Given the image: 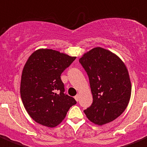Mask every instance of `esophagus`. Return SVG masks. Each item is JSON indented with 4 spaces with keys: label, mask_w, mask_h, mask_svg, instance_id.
Wrapping results in <instances>:
<instances>
[{
    "label": "esophagus",
    "mask_w": 147,
    "mask_h": 147,
    "mask_svg": "<svg viewBox=\"0 0 147 147\" xmlns=\"http://www.w3.org/2000/svg\"><path fill=\"white\" fill-rule=\"evenodd\" d=\"M79 98H80V95L79 94H77V95L75 96V99L77 101H78L79 100Z\"/></svg>",
    "instance_id": "34e87169"
}]
</instances>
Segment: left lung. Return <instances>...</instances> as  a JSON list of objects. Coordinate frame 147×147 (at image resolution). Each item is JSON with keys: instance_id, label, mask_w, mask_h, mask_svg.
<instances>
[{"instance_id": "8db88e82", "label": "left lung", "mask_w": 147, "mask_h": 147, "mask_svg": "<svg viewBox=\"0 0 147 147\" xmlns=\"http://www.w3.org/2000/svg\"><path fill=\"white\" fill-rule=\"evenodd\" d=\"M89 78L92 105L84 110L92 123L102 125L122 114L129 104L131 84L126 65L110 51L96 47L79 60Z\"/></svg>"}]
</instances>
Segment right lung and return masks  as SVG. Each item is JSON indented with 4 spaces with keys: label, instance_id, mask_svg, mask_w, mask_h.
Listing matches in <instances>:
<instances>
[{
    "label": "right lung",
    "instance_id": "obj_1",
    "mask_svg": "<svg viewBox=\"0 0 147 147\" xmlns=\"http://www.w3.org/2000/svg\"><path fill=\"white\" fill-rule=\"evenodd\" d=\"M75 58L42 49L34 52L27 60L21 75L20 92L27 113L36 123L55 127L65 119L69 108L77 103L65 93L60 78Z\"/></svg>",
    "mask_w": 147,
    "mask_h": 147
}]
</instances>
